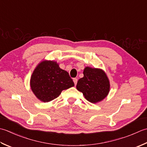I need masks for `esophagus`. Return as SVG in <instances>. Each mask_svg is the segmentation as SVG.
<instances>
[{
    "instance_id": "1",
    "label": "esophagus",
    "mask_w": 147,
    "mask_h": 147,
    "mask_svg": "<svg viewBox=\"0 0 147 147\" xmlns=\"http://www.w3.org/2000/svg\"><path fill=\"white\" fill-rule=\"evenodd\" d=\"M73 80H74V84H75V85H77V78H74V79H73Z\"/></svg>"
}]
</instances>
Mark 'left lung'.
Returning a JSON list of instances; mask_svg holds the SVG:
<instances>
[{
    "label": "left lung",
    "instance_id": "1",
    "mask_svg": "<svg viewBox=\"0 0 147 147\" xmlns=\"http://www.w3.org/2000/svg\"><path fill=\"white\" fill-rule=\"evenodd\" d=\"M84 77L78 80L77 90L82 92L89 102L97 103L108 95L110 83L106 74L101 69L86 67Z\"/></svg>",
    "mask_w": 147,
    "mask_h": 147
}]
</instances>
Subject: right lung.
Returning <instances> with one entry per match:
<instances>
[{
    "instance_id": "obj_1",
    "label": "right lung",
    "mask_w": 147,
    "mask_h": 147,
    "mask_svg": "<svg viewBox=\"0 0 147 147\" xmlns=\"http://www.w3.org/2000/svg\"><path fill=\"white\" fill-rule=\"evenodd\" d=\"M30 86L36 97L43 102H49L58 97L63 90L74 86V82L56 62L44 61L33 72Z\"/></svg>"
}]
</instances>
